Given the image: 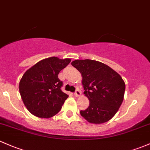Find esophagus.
<instances>
[{
    "mask_svg": "<svg viewBox=\"0 0 150 150\" xmlns=\"http://www.w3.org/2000/svg\"><path fill=\"white\" fill-rule=\"evenodd\" d=\"M81 91H80L79 88H76V91L74 92V96L77 97V96H79L80 95H81Z\"/></svg>",
    "mask_w": 150,
    "mask_h": 150,
    "instance_id": "34e87169",
    "label": "esophagus"
}]
</instances>
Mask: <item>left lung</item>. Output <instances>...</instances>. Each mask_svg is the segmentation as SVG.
Wrapping results in <instances>:
<instances>
[{"instance_id": "obj_1", "label": "left lung", "mask_w": 150, "mask_h": 150, "mask_svg": "<svg viewBox=\"0 0 150 150\" xmlns=\"http://www.w3.org/2000/svg\"><path fill=\"white\" fill-rule=\"evenodd\" d=\"M82 76L83 94L89 106L80 114L88 122L101 124L115 115L124 99L125 83L121 76L109 66L90 59L71 62Z\"/></svg>"}]
</instances>
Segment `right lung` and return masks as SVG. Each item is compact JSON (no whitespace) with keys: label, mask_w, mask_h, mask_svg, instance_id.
Listing matches in <instances>:
<instances>
[{"label":"right lung","mask_w":150,"mask_h":150,"mask_svg":"<svg viewBox=\"0 0 150 150\" xmlns=\"http://www.w3.org/2000/svg\"><path fill=\"white\" fill-rule=\"evenodd\" d=\"M71 59L53 56L43 59L25 72L19 91L25 107L36 117L50 118L62 109L68 95L61 89L63 82L58 74Z\"/></svg>","instance_id":"right-lung-1"}]
</instances>
